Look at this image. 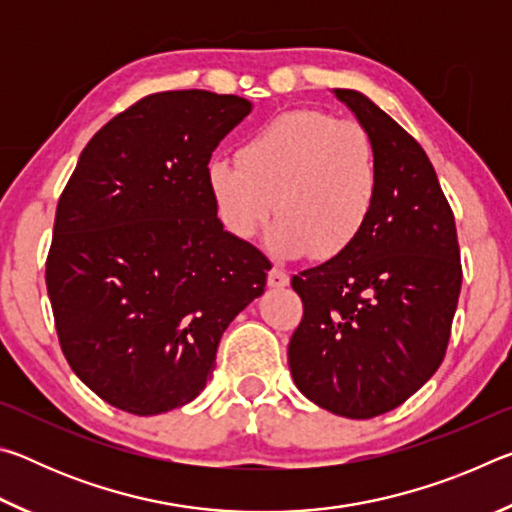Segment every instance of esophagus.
Wrapping results in <instances>:
<instances>
[{"label":"esophagus","mask_w":512,"mask_h":512,"mask_svg":"<svg viewBox=\"0 0 512 512\" xmlns=\"http://www.w3.org/2000/svg\"><path fill=\"white\" fill-rule=\"evenodd\" d=\"M268 287L273 289L289 287V275L284 273L282 268H271V273H268Z\"/></svg>","instance_id":"esophagus-1"}]
</instances>
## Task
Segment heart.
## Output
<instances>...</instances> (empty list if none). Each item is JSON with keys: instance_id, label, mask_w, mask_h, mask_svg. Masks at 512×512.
Wrapping results in <instances>:
<instances>
[{"instance_id": "heart-1", "label": "heart", "mask_w": 512, "mask_h": 512, "mask_svg": "<svg viewBox=\"0 0 512 512\" xmlns=\"http://www.w3.org/2000/svg\"><path fill=\"white\" fill-rule=\"evenodd\" d=\"M207 187L232 235L250 239L268 216L277 257L334 259L375 214L379 162L366 128L314 108L273 117L244 142L239 162L214 158Z\"/></svg>"}]
</instances>
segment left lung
Here are the masks:
<instances>
[{"label": "left lung", "instance_id": "left-lung-1", "mask_svg": "<svg viewBox=\"0 0 512 512\" xmlns=\"http://www.w3.org/2000/svg\"><path fill=\"white\" fill-rule=\"evenodd\" d=\"M366 128L379 201L343 255L293 275L305 314L289 343L300 393L368 420L409 400L445 359L463 271L454 212L427 153L357 90H334Z\"/></svg>", "mask_w": 512, "mask_h": 512}]
</instances>
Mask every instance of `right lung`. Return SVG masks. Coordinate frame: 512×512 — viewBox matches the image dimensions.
<instances>
[{
  "mask_svg": "<svg viewBox=\"0 0 512 512\" xmlns=\"http://www.w3.org/2000/svg\"><path fill=\"white\" fill-rule=\"evenodd\" d=\"M253 103L158 92L112 117L60 194L47 293L69 366L103 402L158 415L192 402L271 262L223 230L207 187L216 146Z\"/></svg>",
  "mask_w": 512,
  "mask_h": 512,
  "instance_id": "add662e5",
  "label": "right lung"
}]
</instances>
